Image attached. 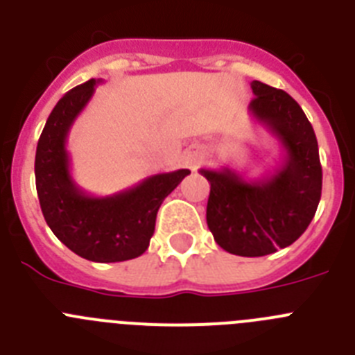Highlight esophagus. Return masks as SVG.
I'll return each mask as SVG.
<instances>
[{
    "instance_id": "esophagus-1",
    "label": "esophagus",
    "mask_w": 355,
    "mask_h": 355,
    "mask_svg": "<svg viewBox=\"0 0 355 355\" xmlns=\"http://www.w3.org/2000/svg\"><path fill=\"white\" fill-rule=\"evenodd\" d=\"M196 163H197V156H193V158L188 159V165H190V167H193V165H196Z\"/></svg>"
}]
</instances>
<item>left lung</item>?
<instances>
[{
    "instance_id": "obj_1",
    "label": "left lung",
    "mask_w": 355,
    "mask_h": 355,
    "mask_svg": "<svg viewBox=\"0 0 355 355\" xmlns=\"http://www.w3.org/2000/svg\"><path fill=\"white\" fill-rule=\"evenodd\" d=\"M249 114L274 135L283 159L258 180L229 167L200 168L209 181L206 222L224 250L258 258L291 245L311 224L322 196V165L311 122L290 94L250 83Z\"/></svg>"
}]
</instances>
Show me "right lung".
I'll return each instance as SVG.
<instances>
[{"instance_id": "right-lung-1", "label": "right lung", "mask_w": 355, "mask_h": 355, "mask_svg": "<svg viewBox=\"0 0 355 355\" xmlns=\"http://www.w3.org/2000/svg\"><path fill=\"white\" fill-rule=\"evenodd\" d=\"M97 83L78 85L53 108L37 144L35 183L44 218L65 247L89 261L117 263L146 252L163 199L190 171L149 175L114 196L83 192L72 180L67 137Z\"/></svg>"}]
</instances>
